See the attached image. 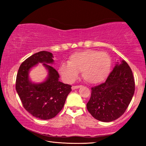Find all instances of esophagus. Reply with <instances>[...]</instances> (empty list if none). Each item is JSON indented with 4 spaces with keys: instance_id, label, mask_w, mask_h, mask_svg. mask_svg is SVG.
Listing matches in <instances>:
<instances>
[{
    "instance_id": "1",
    "label": "esophagus",
    "mask_w": 146,
    "mask_h": 146,
    "mask_svg": "<svg viewBox=\"0 0 146 146\" xmlns=\"http://www.w3.org/2000/svg\"><path fill=\"white\" fill-rule=\"evenodd\" d=\"M81 87V86H73L72 87V90H76V89H78V88H80Z\"/></svg>"
}]
</instances>
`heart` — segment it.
<instances>
[{"label": "heart", "mask_w": 146, "mask_h": 146, "mask_svg": "<svg viewBox=\"0 0 146 146\" xmlns=\"http://www.w3.org/2000/svg\"><path fill=\"white\" fill-rule=\"evenodd\" d=\"M111 59L108 54L94 50L78 52L69 57L68 63L62 64L59 71L64 80L72 83L82 72L84 80L90 84L102 82L108 76Z\"/></svg>", "instance_id": "b5f03b06"}]
</instances>
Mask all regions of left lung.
<instances>
[{"instance_id": "1", "label": "left lung", "mask_w": 146, "mask_h": 146, "mask_svg": "<svg viewBox=\"0 0 146 146\" xmlns=\"http://www.w3.org/2000/svg\"><path fill=\"white\" fill-rule=\"evenodd\" d=\"M132 71L125 60L117 62L104 83L92 88L86 107L98 120L110 122L123 114L134 94Z\"/></svg>"}]
</instances>
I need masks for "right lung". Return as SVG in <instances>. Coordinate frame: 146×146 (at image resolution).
Masks as SVG:
<instances>
[{"label": "right lung", "instance_id": "1", "mask_svg": "<svg viewBox=\"0 0 146 146\" xmlns=\"http://www.w3.org/2000/svg\"><path fill=\"white\" fill-rule=\"evenodd\" d=\"M53 54L40 51L26 59L20 66L16 80V90L24 108L33 116L41 119L55 117L64 105L66 99L72 91L71 86L59 81L58 72L50 64L54 63ZM42 63L48 76L40 83L29 79L31 68Z\"/></svg>", "mask_w": 146, "mask_h": 146}]
</instances>
